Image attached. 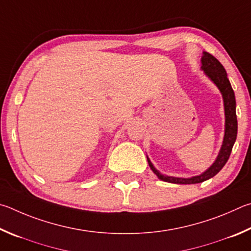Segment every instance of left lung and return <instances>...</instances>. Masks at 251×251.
Masks as SVG:
<instances>
[{
	"instance_id": "1",
	"label": "left lung",
	"mask_w": 251,
	"mask_h": 251,
	"mask_svg": "<svg viewBox=\"0 0 251 251\" xmlns=\"http://www.w3.org/2000/svg\"><path fill=\"white\" fill-rule=\"evenodd\" d=\"M201 63V69L216 85L223 97L224 110H225V133H224L222 148L219 150L216 160L214 161V163L205 172L188 178L174 177L162 174L159 170L154 168V165L152 164V162L147 155L149 166H150L153 173L161 181L174 184H197L207 181V179L214 177L224 168V165L226 164V162L229 159L232 147L235 144L237 138V129H238V123H237L236 116V99L235 92L232 90L229 79L227 78L226 70L224 68V66L207 51H203Z\"/></svg>"
}]
</instances>
